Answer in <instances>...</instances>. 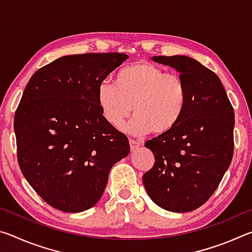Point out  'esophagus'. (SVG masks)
I'll list each match as a JSON object with an SVG mask.
<instances>
[{"label":"esophagus","instance_id":"1","mask_svg":"<svg viewBox=\"0 0 252 252\" xmlns=\"http://www.w3.org/2000/svg\"><path fill=\"white\" fill-rule=\"evenodd\" d=\"M130 148H131V151H134L138 149L140 146H141V143H140L139 141H135V140H132L130 139Z\"/></svg>","mask_w":252,"mask_h":252}]
</instances>
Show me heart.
Returning <instances> with one entry per match:
<instances>
[{
    "mask_svg": "<svg viewBox=\"0 0 252 252\" xmlns=\"http://www.w3.org/2000/svg\"><path fill=\"white\" fill-rule=\"evenodd\" d=\"M188 102L187 87L181 75L165 73L162 67L139 61L121 67L114 84L102 82L97 103L110 126H120L133 108L135 116L126 126L133 135L165 134L183 117Z\"/></svg>",
    "mask_w": 252,
    "mask_h": 252,
    "instance_id": "heart-1",
    "label": "heart"
}]
</instances>
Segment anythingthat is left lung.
Instances as JSON below:
<instances>
[{"mask_svg": "<svg viewBox=\"0 0 252 252\" xmlns=\"http://www.w3.org/2000/svg\"><path fill=\"white\" fill-rule=\"evenodd\" d=\"M150 59L180 73L188 102L171 131L144 144L156 161L143 174V186L157 206L189 212L211 197L231 163L233 108L218 75L197 60L186 55Z\"/></svg>", "mask_w": 252, "mask_h": 252, "instance_id": "1", "label": "left lung"}]
</instances>
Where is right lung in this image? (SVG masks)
<instances>
[{"instance_id": "right-lung-1", "label": "right lung", "mask_w": 252, "mask_h": 252, "mask_svg": "<svg viewBox=\"0 0 252 252\" xmlns=\"http://www.w3.org/2000/svg\"><path fill=\"white\" fill-rule=\"evenodd\" d=\"M125 53L65 55L34 73L14 117L21 171L44 201L64 212L94 207L109 172L130 153L129 140L110 126L97 88Z\"/></svg>"}]
</instances>
